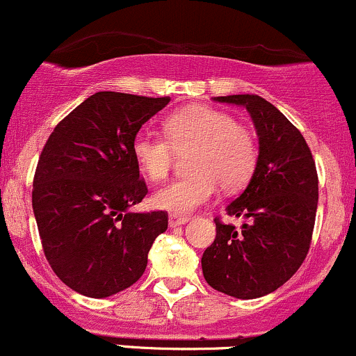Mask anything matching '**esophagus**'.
I'll return each instance as SVG.
<instances>
[{"instance_id": "1", "label": "esophagus", "mask_w": 356, "mask_h": 356, "mask_svg": "<svg viewBox=\"0 0 356 356\" xmlns=\"http://www.w3.org/2000/svg\"><path fill=\"white\" fill-rule=\"evenodd\" d=\"M189 221L187 216H181V214H170L169 216V226L170 228H175V226H182Z\"/></svg>"}]
</instances>
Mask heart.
Instances as JSON below:
<instances>
[{"label": "heart", "mask_w": 356, "mask_h": 356, "mask_svg": "<svg viewBox=\"0 0 356 356\" xmlns=\"http://www.w3.org/2000/svg\"><path fill=\"white\" fill-rule=\"evenodd\" d=\"M165 136L138 134L131 154L150 181H163L175 154H186L189 175L163 186L154 196L155 206L172 214H189L213 199L218 184L236 191L257 167V143L252 131L228 113L208 106H189L163 121Z\"/></svg>", "instance_id": "obj_1"}]
</instances>
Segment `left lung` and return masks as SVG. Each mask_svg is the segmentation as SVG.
I'll list each match as a JSON object with an SVG mask.
<instances>
[{
    "label": "left lung",
    "instance_id": "left-lung-1",
    "mask_svg": "<svg viewBox=\"0 0 356 356\" xmlns=\"http://www.w3.org/2000/svg\"><path fill=\"white\" fill-rule=\"evenodd\" d=\"M214 101L247 108L259 135V159L247 189L226 208L243 225L214 220L216 238L202 253V273L222 294L257 299L284 286L309 252L318 172L300 131L264 97L233 95Z\"/></svg>",
    "mask_w": 356,
    "mask_h": 356
}]
</instances>
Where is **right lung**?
Wrapping results in <instances>:
<instances>
[{"mask_svg": "<svg viewBox=\"0 0 356 356\" xmlns=\"http://www.w3.org/2000/svg\"><path fill=\"white\" fill-rule=\"evenodd\" d=\"M170 97L101 91L54 128L33 177L32 204L42 247L65 286L109 298L134 286L165 211L130 213L148 189L131 142Z\"/></svg>", "mask_w": 356, "mask_h": 356, "instance_id": "right-lung-1", "label": "right lung"}]
</instances>
